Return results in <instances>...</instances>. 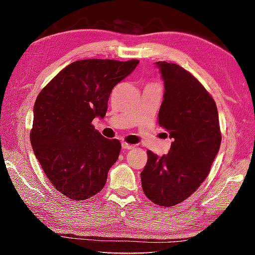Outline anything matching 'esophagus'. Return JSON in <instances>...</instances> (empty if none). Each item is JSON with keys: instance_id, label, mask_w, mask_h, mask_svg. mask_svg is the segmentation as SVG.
<instances>
[{"instance_id": "esophagus-1", "label": "esophagus", "mask_w": 255, "mask_h": 255, "mask_svg": "<svg viewBox=\"0 0 255 255\" xmlns=\"http://www.w3.org/2000/svg\"><path fill=\"white\" fill-rule=\"evenodd\" d=\"M122 146H123L124 149H131L133 147V145L128 144V143H126V141H124V143L122 144Z\"/></svg>"}]
</instances>
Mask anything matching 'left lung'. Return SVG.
I'll return each mask as SVG.
<instances>
[{"mask_svg": "<svg viewBox=\"0 0 255 255\" xmlns=\"http://www.w3.org/2000/svg\"><path fill=\"white\" fill-rule=\"evenodd\" d=\"M157 66L165 89L157 122L173 143L162 157L147 150L140 179L150 201L172 207L193 195L208 176L222 133L217 106L198 79L178 64L157 62Z\"/></svg>", "mask_w": 255, "mask_h": 255, "instance_id": "8db88e82", "label": "left lung"}]
</instances>
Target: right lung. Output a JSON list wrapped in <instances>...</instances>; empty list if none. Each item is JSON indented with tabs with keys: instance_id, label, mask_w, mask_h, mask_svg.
I'll use <instances>...</instances> for the list:
<instances>
[{
	"instance_id": "1",
	"label": "right lung",
	"mask_w": 255,
	"mask_h": 255,
	"mask_svg": "<svg viewBox=\"0 0 255 255\" xmlns=\"http://www.w3.org/2000/svg\"><path fill=\"white\" fill-rule=\"evenodd\" d=\"M138 59H82L63 68L38 94L30 141L57 191L86 200L105 187L122 144L92 125L107 114L112 89L135 70Z\"/></svg>"
}]
</instances>
